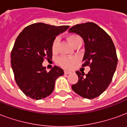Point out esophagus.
Returning a JSON list of instances; mask_svg holds the SVG:
<instances>
[{
    "label": "esophagus",
    "mask_w": 127,
    "mask_h": 127,
    "mask_svg": "<svg viewBox=\"0 0 127 127\" xmlns=\"http://www.w3.org/2000/svg\"><path fill=\"white\" fill-rule=\"evenodd\" d=\"M70 73H71L70 71H67V70H65L64 71L65 74H70Z\"/></svg>",
    "instance_id": "obj_1"
}]
</instances>
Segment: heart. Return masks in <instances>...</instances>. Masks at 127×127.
<instances>
[{
	"label": "heart",
	"instance_id": "heart-1",
	"mask_svg": "<svg viewBox=\"0 0 127 127\" xmlns=\"http://www.w3.org/2000/svg\"><path fill=\"white\" fill-rule=\"evenodd\" d=\"M67 40L68 42H70V44L74 48L81 46L83 40L82 38L80 36H78V34H72L68 35L67 36ZM60 44V38L58 37H56L52 42V45H51V49H52L53 52H56L58 49V46ZM58 64L62 65V67H70L75 62H76V59L74 57H65L62 56L60 57L58 60H57Z\"/></svg>",
	"mask_w": 127,
	"mask_h": 127
}]
</instances>
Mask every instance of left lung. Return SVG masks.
Returning a JSON list of instances; mask_svg holds the SVG:
<instances>
[{
    "label": "left lung",
    "mask_w": 127,
    "mask_h": 127,
    "mask_svg": "<svg viewBox=\"0 0 127 127\" xmlns=\"http://www.w3.org/2000/svg\"><path fill=\"white\" fill-rule=\"evenodd\" d=\"M68 31L83 38L85 49L83 66L91 67L87 74L76 72L78 81L72 89L83 97L94 99L108 88L116 69L118 59L114 42L102 28L93 22L76 25Z\"/></svg>",
    "instance_id": "obj_1"
}]
</instances>
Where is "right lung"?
Masks as SVG:
<instances>
[{"label": "right lung", "mask_w": 127, "mask_h": 127, "mask_svg": "<svg viewBox=\"0 0 127 127\" xmlns=\"http://www.w3.org/2000/svg\"><path fill=\"white\" fill-rule=\"evenodd\" d=\"M69 27L36 23L25 28L17 36L11 64L16 83L26 96L36 100L47 97L54 89L56 79L64 74L57 66L48 72L42 62L45 58L52 59L53 40Z\"/></svg>", "instance_id": "obj_1"}]
</instances>
